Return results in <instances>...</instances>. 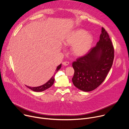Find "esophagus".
Here are the masks:
<instances>
[{"mask_svg":"<svg viewBox=\"0 0 129 129\" xmlns=\"http://www.w3.org/2000/svg\"><path fill=\"white\" fill-rule=\"evenodd\" d=\"M69 64V62H63L62 63V64L64 66H67Z\"/></svg>","mask_w":129,"mask_h":129,"instance_id":"esophagus-1","label":"esophagus"}]
</instances>
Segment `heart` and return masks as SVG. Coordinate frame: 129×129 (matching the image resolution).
I'll return each instance as SVG.
<instances>
[{
  "label": "heart",
  "mask_w": 129,
  "mask_h": 129,
  "mask_svg": "<svg viewBox=\"0 0 129 129\" xmlns=\"http://www.w3.org/2000/svg\"><path fill=\"white\" fill-rule=\"evenodd\" d=\"M94 41L93 35L82 28H78L67 33L63 40L66 46H72L73 54L77 56H82L90 49Z\"/></svg>",
  "instance_id": "1"
}]
</instances>
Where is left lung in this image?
<instances>
[{"label": "left lung", "instance_id": "obj_1", "mask_svg": "<svg viewBox=\"0 0 129 129\" xmlns=\"http://www.w3.org/2000/svg\"><path fill=\"white\" fill-rule=\"evenodd\" d=\"M114 47L106 30L102 27L100 40L84 56L72 63L75 70L72 81L85 92L98 87L105 80L114 60Z\"/></svg>", "mask_w": 129, "mask_h": 129}]
</instances>
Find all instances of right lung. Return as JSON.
Instances as JSON below:
<instances>
[{"label": "right lung", "instance_id": "add662e5", "mask_svg": "<svg viewBox=\"0 0 129 129\" xmlns=\"http://www.w3.org/2000/svg\"><path fill=\"white\" fill-rule=\"evenodd\" d=\"M62 66V64H61L60 65H59L56 68V71H55V72L54 73V75L52 76V77L50 79V80L46 82L45 84H43V85L38 86V87H29L28 86H26V87L27 88H28L29 89H31V90L34 91H36V92H41L43 91H44L45 90H46L47 89L50 88L53 84L54 81V76L56 74V73L59 71V70L61 68Z\"/></svg>", "mask_w": 129, "mask_h": 129}]
</instances>
